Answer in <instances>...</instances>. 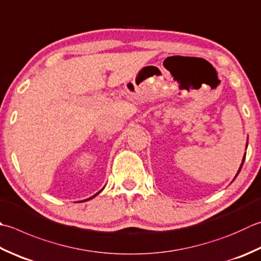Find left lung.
<instances>
[{"label":"left lung","mask_w":261,"mask_h":261,"mask_svg":"<svg viewBox=\"0 0 261 261\" xmlns=\"http://www.w3.org/2000/svg\"><path fill=\"white\" fill-rule=\"evenodd\" d=\"M244 160H246V155H244V157H243V161H242V164H241V166H240V168H239V172H238V174L240 173V171H241V168H242V165H243V162H244ZM237 174V175H238Z\"/></svg>","instance_id":"8db88e82"}]
</instances>
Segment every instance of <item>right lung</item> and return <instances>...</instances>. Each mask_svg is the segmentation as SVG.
Listing matches in <instances>:
<instances>
[{"mask_svg": "<svg viewBox=\"0 0 261 261\" xmlns=\"http://www.w3.org/2000/svg\"><path fill=\"white\" fill-rule=\"evenodd\" d=\"M100 191H101V190H100ZM100 191H99V192H100ZM99 192H98V193H99ZM95 196H97V193H96V195H95ZM95 196H94V197H95ZM89 199H91V198H89ZM89 199H87V200H89Z\"/></svg>", "mask_w": 261, "mask_h": 261, "instance_id": "right-lung-1", "label": "right lung"}]
</instances>
